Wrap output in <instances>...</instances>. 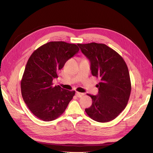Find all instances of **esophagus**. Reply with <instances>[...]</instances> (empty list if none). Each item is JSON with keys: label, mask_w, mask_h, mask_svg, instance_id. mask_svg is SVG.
I'll list each match as a JSON object with an SVG mask.
<instances>
[{"label": "esophagus", "mask_w": 153, "mask_h": 153, "mask_svg": "<svg viewBox=\"0 0 153 153\" xmlns=\"http://www.w3.org/2000/svg\"><path fill=\"white\" fill-rule=\"evenodd\" d=\"M84 95V93H79V92H76V96L78 97V98H81V97H82Z\"/></svg>", "instance_id": "34e87169"}]
</instances>
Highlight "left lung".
<instances>
[{
	"mask_svg": "<svg viewBox=\"0 0 153 153\" xmlns=\"http://www.w3.org/2000/svg\"><path fill=\"white\" fill-rule=\"evenodd\" d=\"M78 46L90 60L92 75L100 79L98 95L87 94L93 102L85 112L95 121H111L128 102L131 90L128 68L123 58L105 44L79 43Z\"/></svg>",
	"mask_w": 153,
	"mask_h": 153,
	"instance_id": "8db88e82",
	"label": "left lung"
}]
</instances>
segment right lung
Wrapping results in <instances>:
<instances>
[{"label":"right lung","instance_id":"add662e5","mask_svg":"<svg viewBox=\"0 0 153 153\" xmlns=\"http://www.w3.org/2000/svg\"><path fill=\"white\" fill-rule=\"evenodd\" d=\"M76 44L52 41L44 44L30 56L21 80L25 103L38 118L49 122L60 116L75 95V91L53 85L66 61L78 53Z\"/></svg>","mask_w":153,"mask_h":153}]
</instances>
